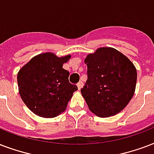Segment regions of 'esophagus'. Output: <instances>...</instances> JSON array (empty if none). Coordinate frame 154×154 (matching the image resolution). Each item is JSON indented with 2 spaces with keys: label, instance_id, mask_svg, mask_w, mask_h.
I'll use <instances>...</instances> for the list:
<instances>
[{
  "label": "esophagus",
  "instance_id": "esophagus-1",
  "mask_svg": "<svg viewBox=\"0 0 154 154\" xmlns=\"http://www.w3.org/2000/svg\"><path fill=\"white\" fill-rule=\"evenodd\" d=\"M83 83L82 82V81H80V82H79V83H77V87H78L79 90H80L81 88H83Z\"/></svg>",
  "mask_w": 154,
  "mask_h": 154
}]
</instances>
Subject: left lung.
Wrapping results in <instances>:
<instances>
[{
    "label": "left lung",
    "mask_w": 154,
    "mask_h": 154,
    "mask_svg": "<svg viewBox=\"0 0 154 154\" xmlns=\"http://www.w3.org/2000/svg\"><path fill=\"white\" fill-rule=\"evenodd\" d=\"M88 79L81 93L96 116L108 117L120 112L133 97L137 70L123 54L110 47L98 49L85 58Z\"/></svg>",
    "instance_id": "left-lung-1"
}]
</instances>
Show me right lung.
<instances>
[{"instance_id": "obj_1", "label": "right lung", "mask_w": 154, "mask_h": 154, "mask_svg": "<svg viewBox=\"0 0 154 154\" xmlns=\"http://www.w3.org/2000/svg\"><path fill=\"white\" fill-rule=\"evenodd\" d=\"M71 55L58 58L52 53L35 56L17 74L19 93L26 105L42 117H55L66 110L78 90L63 68Z\"/></svg>"}]
</instances>
